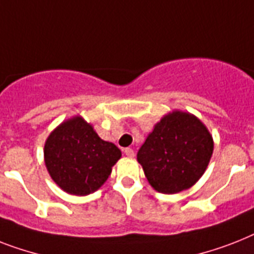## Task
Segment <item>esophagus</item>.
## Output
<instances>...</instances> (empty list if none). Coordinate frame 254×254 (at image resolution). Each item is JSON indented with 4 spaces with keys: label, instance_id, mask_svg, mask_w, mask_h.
<instances>
[{
    "label": "esophagus",
    "instance_id": "obj_1",
    "mask_svg": "<svg viewBox=\"0 0 254 254\" xmlns=\"http://www.w3.org/2000/svg\"><path fill=\"white\" fill-rule=\"evenodd\" d=\"M124 152H125V155L127 156H129V158H133L134 156V150L133 148H125V150H124Z\"/></svg>",
    "mask_w": 254,
    "mask_h": 254
}]
</instances>
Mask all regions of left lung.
Here are the masks:
<instances>
[{"label":"left lung","instance_id":"1","mask_svg":"<svg viewBox=\"0 0 254 254\" xmlns=\"http://www.w3.org/2000/svg\"><path fill=\"white\" fill-rule=\"evenodd\" d=\"M213 137L195 116L167 115L138 150L137 160L155 190L174 194L198 181L213 155Z\"/></svg>","mask_w":254,"mask_h":254}]
</instances>
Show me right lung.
<instances>
[{"instance_id":"1","label":"right lung","mask_w":254,"mask_h":254,"mask_svg":"<svg viewBox=\"0 0 254 254\" xmlns=\"http://www.w3.org/2000/svg\"><path fill=\"white\" fill-rule=\"evenodd\" d=\"M120 158L119 147L103 141L82 117L61 124L44 146L45 166L53 181L75 195L98 190Z\"/></svg>"}]
</instances>
